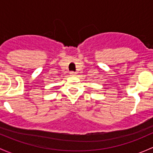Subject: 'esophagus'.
<instances>
[{
  "label": "esophagus",
  "instance_id": "obj_1",
  "mask_svg": "<svg viewBox=\"0 0 153 153\" xmlns=\"http://www.w3.org/2000/svg\"><path fill=\"white\" fill-rule=\"evenodd\" d=\"M70 76H75V75H76V73H75V72H70Z\"/></svg>",
  "mask_w": 153,
  "mask_h": 153
}]
</instances>
